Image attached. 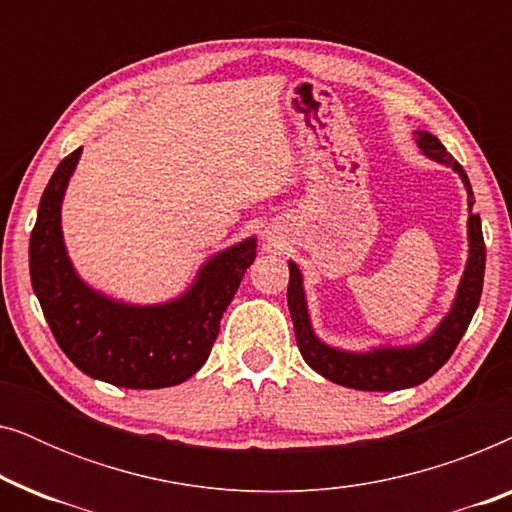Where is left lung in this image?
Segmentation results:
<instances>
[{"mask_svg": "<svg viewBox=\"0 0 512 512\" xmlns=\"http://www.w3.org/2000/svg\"><path fill=\"white\" fill-rule=\"evenodd\" d=\"M415 142L433 163L452 167L459 174L461 184L468 195V258L464 275L459 279L457 293L450 310L438 326L426 335L424 340L415 345H380L370 347L366 352H354V349H340L328 345L314 333L310 307H307V296L303 286V272L293 261H289V312L293 319V331H296L298 349L307 361V366L324 375L326 380L342 387L359 389V391H398L417 387L429 380V377L445 366L459 340L464 338L468 324H471L475 310H478L482 279H485V240H482V223L480 216L473 212L475 198L471 181H468L464 167L454 160L438 137H433L426 130H415Z\"/></svg>", "mask_w": 512, "mask_h": 512, "instance_id": "left-lung-1", "label": "left lung"}]
</instances>
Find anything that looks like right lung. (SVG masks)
Listing matches in <instances>:
<instances>
[{
    "label": "right lung",
    "mask_w": 512,
    "mask_h": 512,
    "mask_svg": "<svg viewBox=\"0 0 512 512\" xmlns=\"http://www.w3.org/2000/svg\"><path fill=\"white\" fill-rule=\"evenodd\" d=\"M81 149L62 160L41 195L30 237L34 296L62 352L81 373L125 389H163L205 366L223 312L256 258V237L216 251L191 286L165 303L137 305L83 282L62 235V200Z\"/></svg>",
    "instance_id": "1"
}]
</instances>
